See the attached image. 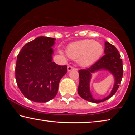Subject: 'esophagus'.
<instances>
[{
  "label": "esophagus",
  "instance_id": "esophagus-1",
  "mask_svg": "<svg viewBox=\"0 0 135 135\" xmlns=\"http://www.w3.org/2000/svg\"><path fill=\"white\" fill-rule=\"evenodd\" d=\"M74 69H76V68H74L73 66H68V71H71V70H74Z\"/></svg>",
  "mask_w": 135,
  "mask_h": 135
}]
</instances>
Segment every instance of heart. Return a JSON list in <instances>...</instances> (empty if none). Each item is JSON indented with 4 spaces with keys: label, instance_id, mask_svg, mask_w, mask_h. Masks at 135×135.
<instances>
[{
    "label": "heart",
    "instance_id": "obj_1",
    "mask_svg": "<svg viewBox=\"0 0 135 135\" xmlns=\"http://www.w3.org/2000/svg\"><path fill=\"white\" fill-rule=\"evenodd\" d=\"M104 47L93 39H85L73 42L68 46L66 53L73 60H77L82 66H87L97 61L102 56Z\"/></svg>",
    "mask_w": 135,
    "mask_h": 135
}]
</instances>
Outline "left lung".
<instances>
[{
    "instance_id": "1",
    "label": "left lung",
    "mask_w": 135,
    "mask_h": 135,
    "mask_svg": "<svg viewBox=\"0 0 135 135\" xmlns=\"http://www.w3.org/2000/svg\"><path fill=\"white\" fill-rule=\"evenodd\" d=\"M104 53V56L90 68L79 70V85L77 89L79 95L83 99L92 103H101L112 97L117 91L122 79L123 71L122 60L120 58V55L118 50L111 44L105 42ZM102 69L108 70L113 74L115 77V84L112 93L108 97L97 100L93 98L89 91V81L91 73Z\"/></svg>"
}]
</instances>
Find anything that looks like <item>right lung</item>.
<instances>
[{
  "label": "right lung",
  "mask_w": 135,
  "mask_h": 135,
  "mask_svg": "<svg viewBox=\"0 0 135 135\" xmlns=\"http://www.w3.org/2000/svg\"><path fill=\"white\" fill-rule=\"evenodd\" d=\"M54 38L38 37L25 44L18 55L15 77L18 88L29 100L45 103L56 95L68 66L53 62Z\"/></svg>",
  "instance_id": "right-lung-1"
}]
</instances>
